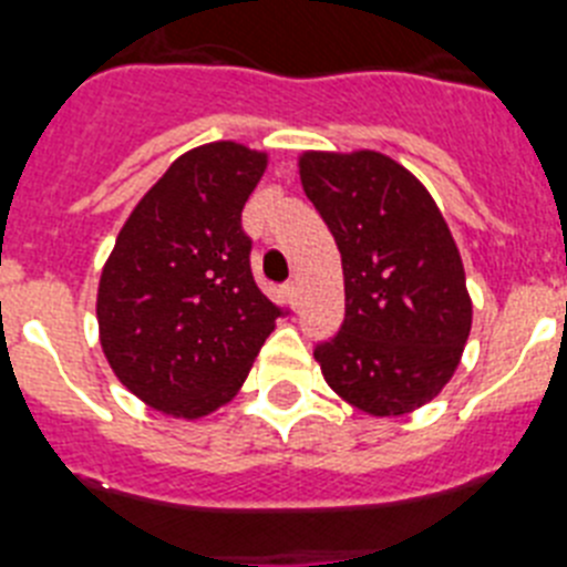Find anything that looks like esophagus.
<instances>
[{
    "label": "esophagus",
    "mask_w": 567,
    "mask_h": 567,
    "mask_svg": "<svg viewBox=\"0 0 567 567\" xmlns=\"http://www.w3.org/2000/svg\"><path fill=\"white\" fill-rule=\"evenodd\" d=\"M284 298H287V303L289 307H298V300H300V289H298V284H295V280H289L287 287H284Z\"/></svg>",
    "instance_id": "esophagus-1"
}]
</instances>
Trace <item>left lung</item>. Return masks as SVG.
Segmentation results:
<instances>
[{"label": "left lung", "instance_id": "left-lung-1", "mask_svg": "<svg viewBox=\"0 0 567 567\" xmlns=\"http://www.w3.org/2000/svg\"><path fill=\"white\" fill-rule=\"evenodd\" d=\"M300 184L340 249L346 315L315 346L334 392L372 417L443 392L471 332L463 260L429 189L374 150L303 153Z\"/></svg>", "mask_w": 567, "mask_h": 567}]
</instances>
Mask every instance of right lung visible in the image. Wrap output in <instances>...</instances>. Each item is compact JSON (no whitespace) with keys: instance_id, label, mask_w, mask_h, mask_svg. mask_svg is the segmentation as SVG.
Segmentation results:
<instances>
[{"instance_id":"obj_1","label":"right lung","mask_w":567,"mask_h":567,"mask_svg":"<svg viewBox=\"0 0 567 567\" xmlns=\"http://www.w3.org/2000/svg\"><path fill=\"white\" fill-rule=\"evenodd\" d=\"M267 153L213 142L178 155L135 204L102 269L99 340L115 378L169 417L229 403L284 309L249 269L240 209Z\"/></svg>"}]
</instances>
